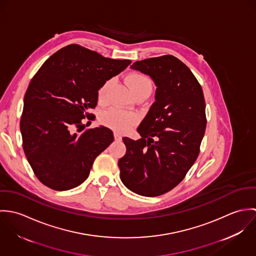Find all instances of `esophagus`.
<instances>
[{
  "label": "esophagus",
  "mask_w": 256,
  "mask_h": 256,
  "mask_svg": "<svg viewBox=\"0 0 256 256\" xmlns=\"http://www.w3.org/2000/svg\"><path fill=\"white\" fill-rule=\"evenodd\" d=\"M114 139H115L116 141H120V140L122 139L121 134H120V133H118V132H114Z\"/></svg>",
  "instance_id": "34e87169"
}]
</instances>
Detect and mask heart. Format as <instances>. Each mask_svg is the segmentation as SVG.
<instances>
[{"instance_id": "obj_1", "label": "heart", "mask_w": 256, "mask_h": 256, "mask_svg": "<svg viewBox=\"0 0 256 256\" xmlns=\"http://www.w3.org/2000/svg\"><path fill=\"white\" fill-rule=\"evenodd\" d=\"M127 84L133 92V94L139 96L142 94H150L152 90V84L150 80L146 74L141 73H130L126 76ZM113 80L110 78L106 80L98 92V100L102 104L108 102V96L110 92ZM140 118L135 112L124 111V110L111 108L104 111L100 116V121L106 126L118 132H126L138 124Z\"/></svg>"}]
</instances>
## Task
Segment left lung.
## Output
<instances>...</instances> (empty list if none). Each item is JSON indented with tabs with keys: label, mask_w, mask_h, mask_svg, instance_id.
I'll list each match as a JSON object with an SVG mask.
<instances>
[{
	"label": "left lung",
	"mask_w": 256,
	"mask_h": 256,
	"mask_svg": "<svg viewBox=\"0 0 256 256\" xmlns=\"http://www.w3.org/2000/svg\"><path fill=\"white\" fill-rule=\"evenodd\" d=\"M131 68L154 80L156 102L137 129L142 138H123L120 178L134 193L154 197L180 183L195 162L207 123L205 100L195 76L172 55L137 61Z\"/></svg>",
	"instance_id": "8db88e82"
}]
</instances>
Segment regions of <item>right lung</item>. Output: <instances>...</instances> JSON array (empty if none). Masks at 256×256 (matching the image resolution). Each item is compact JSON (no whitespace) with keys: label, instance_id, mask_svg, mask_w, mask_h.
Masks as SVG:
<instances>
[{"label":"right lung","instance_id":"add662e5","mask_svg":"<svg viewBox=\"0 0 256 256\" xmlns=\"http://www.w3.org/2000/svg\"><path fill=\"white\" fill-rule=\"evenodd\" d=\"M130 60L106 58L78 44L49 57L32 78L20 119L22 146L37 178L65 191L84 182L96 158L113 142V132L84 129L82 120L98 104L102 84Z\"/></svg>","mask_w":256,"mask_h":256}]
</instances>
